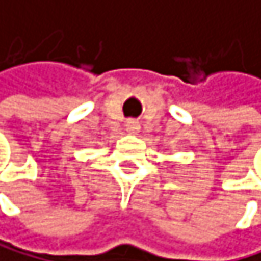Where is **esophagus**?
I'll return each instance as SVG.
<instances>
[{"label": "esophagus", "instance_id": "1", "mask_svg": "<svg viewBox=\"0 0 261 261\" xmlns=\"http://www.w3.org/2000/svg\"><path fill=\"white\" fill-rule=\"evenodd\" d=\"M126 132L128 133H138V132H140V123H138V121H135V120H128L126 121Z\"/></svg>", "mask_w": 261, "mask_h": 261}]
</instances>
